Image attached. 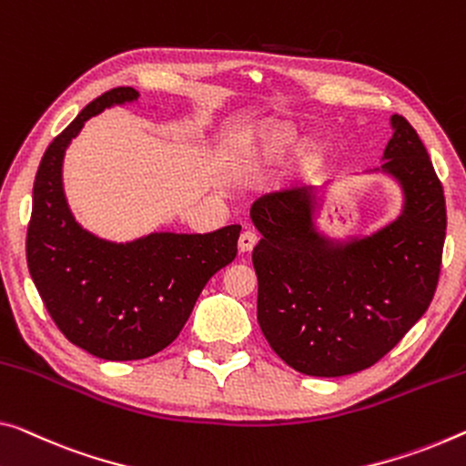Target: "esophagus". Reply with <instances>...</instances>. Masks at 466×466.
I'll return each mask as SVG.
<instances>
[{
  "instance_id": "obj_1",
  "label": "esophagus",
  "mask_w": 466,
  "mask_h": 466,
  "mask_svg": "<svg viewBox=\"0 0 466 466\" xmlns=\"http://www.w3.org/2000/svg\"><path fill=\"white\" fill-rule=\"evenodd\" d=\"M258 243V233L252 231V228H248V231L241 233L239 238V249L241 252H252V248Z\"/></svg>"
}]
</instances>
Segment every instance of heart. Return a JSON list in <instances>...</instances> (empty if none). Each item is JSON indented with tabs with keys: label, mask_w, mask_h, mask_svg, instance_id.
Listing matches in <instances>:
<instances>
[{
	"label": "heart",
	"mask_w": 466,
	"mask_h": 466,
	"mask_svg": "<svg viewBox=\"0 0 466 466\" xmlns=\"http://www.w3.org/2000/svg\"><path fill=\"white\" fill-rule=\"evenodd\" d=\"M296 143V133L279 120H262L249 127L235 143V160L246 168H268L283 162ZM319 158V146L302 141L296 149V167L310 168Z\"/></svg>",
	"instance_id": "b5f03b06"
}]
</instances>
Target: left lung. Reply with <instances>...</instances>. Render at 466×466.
<instances>
[{
    "label": "left lung",
    "mask_w": 466,
    "mask_h": 466,
    "mask_svg": "<svg viewBox=\"0 0 466 466\" xmlns=\"http://www.w3.org/2000/svg\"><path fill=\"white\" fill-rule=\"evenodd\" d=\"M373 173L402 189V210L375 233L331 239L314 225L317 189L264 196L249 210L258 323L277 356L310 377L373 367L431 304L446 239V199L419 135L393 114Z\"/></svg>",
    "instance_id": "left-lung-1"
}]
</instances>
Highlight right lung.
Instances as JSON below:
<instances>
[{
  "label": "right lung",
  "mask_w": 466,
  "mask_h": 466,
  "mask_svg": "<svg viewBox=\"0 0 466 466\" xmlns=\"http://www.w3.org/2000/svg\"><path fill=\"white\" fill-rule=\"evenodd\" d=\"M137 97L133 87L106 91L49 143L26 231L28 273L49 317L68 341L104 360H141L173 343L210 277L235 260L241 231H160L116 243L76 223L62 183L66 147L91 116Z\"/></svg>",
  "instance_id": "right-lung-1"
}]
</instances>
